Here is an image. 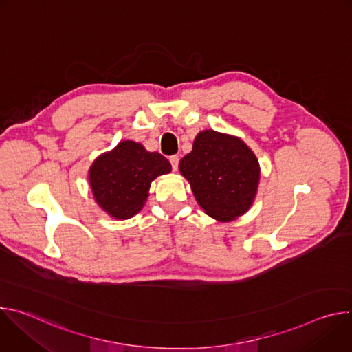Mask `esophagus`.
Segmentation results:
<instances>
[{
  "instance_id": "1",
  "label": "esophagus",
  "mask_w": 352,
  "mask_h": 352,
  "mask_svg": "<svg viewBox=\"0 0 352 352\" xmlns=\"http://www.w3.org/2000/svg\"><path fill=\"white\" fill-rule=\"evenodd\" d=\"M170 163H171L173 171H177L178 170V164H179V157L178 156H171L170 157Z\"/></svg>"
}]
</instances>
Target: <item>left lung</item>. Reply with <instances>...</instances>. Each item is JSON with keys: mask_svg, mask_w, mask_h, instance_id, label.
I'll return each mask as SVG.
<instances>
[{"mask_svg": "<svg viewBox=\"0 0 352 352\" xmlns=\"http://www.w3.org/2000/svg\"><path fill=\"white\" fill-rule=\"evenodd\" d=\"M199 206L219 221H231L252 206L261 168L239 138L212 129L199 132L192 152L179 162Z\"/></svg>", "mask_w": 352, "mask_h": 352, "instance_id": "8db88e82", "label": "left lung"}]
</instances>
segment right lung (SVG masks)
<instances>
[{
	"label": "right lung",
	"mask_w": 352,
	"mask_h": 352,
	"mask_svg": "<svg viewBox=\"0 0 352 352\" xmlns=\"http://www.w3.org/2000/svg\"><path fill=\"white\" fill-rule=\"evenodd\" d=\"M170 171L171 164L164 156L124 140L94 160L89 182L97 205L111 217L126 220L144 206L152 181Z\"/></svg>",
	"instance_id": "1"
}]
</instances>
